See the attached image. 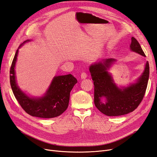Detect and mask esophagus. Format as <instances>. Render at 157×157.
Masks as SVG:
<instances>
[{"label": "esophagus", "mask_w": 157, "mask_h": 157, "mask_svg": "<svg viewBox=\"0 0 157 157\" xmlns=\"http://www.w3.org/2000/svg\"><path fill=\"white\" fill-rule=\"evenodd\" d=\"M87 77V75L86 73H82L80 75V78L81 79H85Z\"/></svg>", "instance_id": "34e87169"}]
</instances>
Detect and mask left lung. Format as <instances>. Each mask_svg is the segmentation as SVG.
<instances>
[{"label": "left lung", "mask_w": 157, "mask_h": 157, "mask_svg": "<svg viewBox=\"0 0 157 157\" xmlns=\"http://www.w3.org/2000/svg\"><path fill=\"white\" fill-rule=\"evenodd\" d=\"M130 49L146 56L140 43L132 37ZM115 61L103 59L90 66L94 85V103L99 111L107 116H121L134 111L143 99L149 77V65L147 61L144 71L136 82L127 87L118 88L107 70Z\"/></svg>", "instance_id": "1"}]
</instances>
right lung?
I'll list each match as a JSON object with an SVG mask.
<instances>
[{"label": "right lung", "instance_id": "1", "mask_svg": "<svg viewBox=\"0 0 157 157\" xmlns=\"http://www.w3.org/2000/svg\"><path fill=\"white\" fill-rule=\"evenodd\" d=\"M30 40L20 44V47ZM19 49V48H18ZM18 49L13 59L10 71V81L12 92L17 101L27 114L36 117L50 118L61 115L69 105L70 92L77 80L71 74L56 76L50 85L44 96L31 98L22 92L16 83L15 65Z\"/></svg>", "mask_w": 157, "mask_h": 157}]
</instances>
